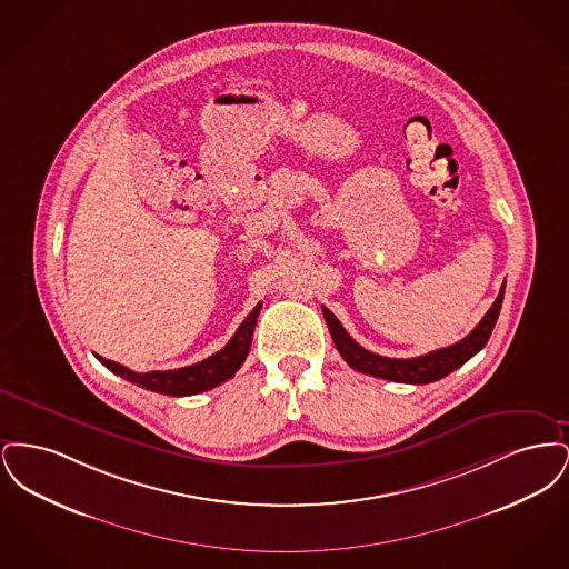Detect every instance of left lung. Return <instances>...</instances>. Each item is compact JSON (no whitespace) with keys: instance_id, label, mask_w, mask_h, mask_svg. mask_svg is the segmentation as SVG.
Segmentation results:
<instances>
[{"instance_id":"obj_1","label":"left lung","mask_w":569,"mask_h":569,"mask_svg":"<svg viewBox=\"0 0 569 569\" xmlns=\"http://www.w3.org/2000/svg\"><path fill=\"white\" fill-rule=\"evenodd\" d=\"M503 295H506V283L501 286L499 297L488 309L487 316L480 320V325L476 326L465 339H460L459 343L418 356V358H386V356L369 352L353 341L330 309L322 307V313H325L326 325L330 328L335 348L356 371L373 378L401 381V383H431L459 369L460 365H465L471 356H476L487 346L488 337L497 325V318L501 311Z\"/></svg>"}]
</instances>
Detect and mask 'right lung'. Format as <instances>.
Here are the masks:
<instances>
[{
  "instance_id": "obj_1",
  "label": "right lung",
  "mask_w": 569,
  "mask_h": 569,
  "mask_svg": "<svg viewBox=\"0 0 569 569\" xmlns=\"http://www.w3.org/2000/svg\"><path fill=\"white\" fill-rule=\"evenodd\" d=\"M262 302H258L253 307V311L243 320V325L239 326V330L234 332V337L219 350V352L204 358L202 362H196L183 369H174V371H149V373H136L132 369L107 360L102 356H98V360L110 369L112 373L121 376L128 381H132L140 388L168 395V397H190L198 395L204 390H211L219 383H223L226 379L232 378L249 353L251 348V337H253V328L258 322Z\"/></svg>"
}]
</instances>
